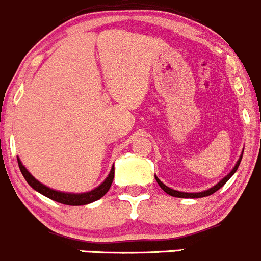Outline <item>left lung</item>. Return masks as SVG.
<instances>
[{
	"label": "left lung",
	"instance_id": "left-lung-1",
	"mask_svg": "<svg viewBox=\"0 0 261 261\" xmlns=\"http://www.w3.org/2000/svg\"><path fill=\"white\" fill-rule=\"evenodd\" d=\"M241 159H243V155H241V156H240V159L238 160V163H236L235 168H233V169L231 170V172H230V174H228L227 177H225V178H223V179L221 180L220 183H217V184H216L215 187H212V188L207 189V191H204V192H199V193H186V192L174 191V189L169 188V187H167V186H165L164 183H162V181H160L159 179H158L156 177H155V179H156L158 184H159V186H160V188H162L163 191L165 192V193L170 194V196H173V197H178V198H201V197H207V196H211V194L215 193V192H217L218 189L221 188V187H223V186H225V184H226V181H227L228 179H230V178L232 177V175H233V173H235L236 170H238L239 165H240V162H241Z\"/></svg>",
	"mask_w": 261,
	"mask_h": 261
}]
</instances>
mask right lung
Masks as SVG:
<instances>
[{
	"instance_id": "1",
	"label": "right lung",
	"mask_w": 261,
	"mask_h": 261,
	"mask_svg": "<svg viewBox=\"0 0 261 261\" xmlns=\"http://www.w3.org/2000/svg\"><path fill=\"white\" fill-rule=\"evenodd\" d=\"M18 168H20L21 173H22L23 178H25L26 181L30 184V187H33L35 191H38L39 193L44 194L48 198L53 199L55 202H59V203L68 204V206H83V204H88L91 202L97 201L101 197H103L105 194L109 192L110 187H111L112 180H114L115 177V168L112 167L111 172H110L109 177L106 178V180L101 184L99 187H97L96 189L91 192H87V193H81V194H73V193H64V192H58L54 191V189H50L48 187H45L44 184H41L40 181H38L30 173L26 170V168L23 167L22 163L20 162V159H17Z\"/></svg>"
}]
</instances>
